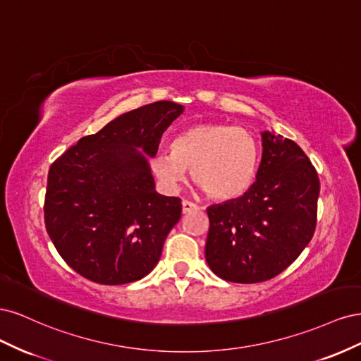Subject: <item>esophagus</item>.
I'll return each mask as SVG.
<instances>
[{"instance_id": "34e87169", "label": "esophagus", "mask_w": 361, "mask_h": 361, "mask_svg": "<svg viewBox=\"0 0 361 361\" xmlns=\"http://www.w3.org/2000/svg\"><path fill=\"white\" fill-rule=\"evenodd\" d=\"M197 204H195L194 202H190V200H182V212L183 214H188V212H192L197 209Z\"/></svg>"}]
</instances>
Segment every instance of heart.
Listing matches in <instances>:
<instances>
[{
    "label": "heart",
    "instance_id": "b5f03b06",
    "mask_svg": "<svg viewBox=\"0 0 361 361\" xmlns=\"http://www.w3.org/2000/svg\"><path fill=\"white\" fill-rule=\"evenodd\" d=\"M259 164V146L247 129L228 123H199L187 128L161 152L150 166L170 188H178L192 169V180L215 200H231L253 183Z\"/></svg>",
    "mask_w": 361,
    "mask_h": 361
}]
</instances>
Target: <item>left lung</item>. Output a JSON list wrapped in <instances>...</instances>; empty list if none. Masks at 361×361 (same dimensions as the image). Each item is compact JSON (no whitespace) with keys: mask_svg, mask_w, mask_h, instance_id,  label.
<instances>
[{"mask_svg":"<svg viewBox=\"0 0 361 361\" xmlns=\"http://www.w3.org/2000/svg\"><path fill=\"white\" fill-rule=\"evenodd\" d=\"M264 154L256 182L239 199L206 209L204 256L218 277L260 283L279 276L313 238L319 178L289 138L262 134Z\"/></svg>","mask_w":361,"mask_h":361,"instance_id":"1","label":"left lung"}]
</instances>
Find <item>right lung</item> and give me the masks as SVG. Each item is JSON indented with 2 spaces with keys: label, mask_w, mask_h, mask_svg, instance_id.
<instances>
[{
  "label": "right lung",
  "mask_w": 361,
  "mask_h": 361,
  "mask_svg": "<svg viewBox=\"0 0 361 361\" xmlns=\"http://www.w3.org/2000/svg\"><path fill=\"white\" fill-rule=\"evenodd\" d=\"M183 111L158 101L117 117L82 137L51 164L45 226L63 260L101 285H125L147 276L179 221V197L155 191L147 159Z\"/></svg>",
  "instance_id": "right-lung-1"
}]
</instances>
